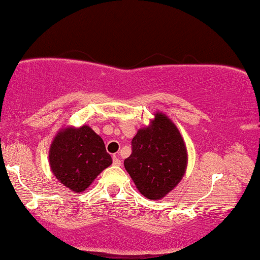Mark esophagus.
Returning <instances> with one entry per match:
<instances>
[{"label":"esophagus","instance_id":"obj_1","mask_svg":"<svg viewBox=\"0 0 260 260\" xmlns=\"http://www.w3.org/2000/svg\"><path fill=\"white\" fill-rule=\"evenodd\" d=\"M112 163H114L116 167H119V165H121V159H119L118 156L114 155V157H112Z\"/></svg>","mask_w":260,"mask_h":260}]
</instances>
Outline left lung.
I'll return each mask as SVG.
<instances>
[{"label":"left lung","mask_w":260,"mask_h":260,"mask_svg":"<svg viewBox=\"0 0 260 260\" xmlns=\"http://www.w3.org/2000/svg\"><path fill=\"white\" fill-rule=\"evenodd\" d=\"M133 152L124 160L135 185L144 197H165L180 182L187 167V151L179 130L168 116L155 114L131 142Z\"/></svg>","instance_id":"obj_1"}]
</instances>
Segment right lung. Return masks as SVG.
<instances>
[{
    "mask_svg": "<svg viewBox=\"0 0 260 260\" xmlns=\"http://www.w3.org/2000/svg\"><path fill=\"white\" fill-rule=\"evenodd\" d=\"M49 164L56 178L74 192H83L112 164L103 139L88 125L58 131L49 150Z\"/></svg>",
    "mask_w": 260,
    "mask_h": 260,
    "instance_id": "obj_1",
    "label": "right lung"
}]
</instances>
